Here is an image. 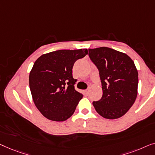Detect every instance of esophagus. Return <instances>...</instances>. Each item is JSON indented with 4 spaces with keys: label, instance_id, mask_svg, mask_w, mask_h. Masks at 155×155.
<instances>
[{
    "label": "esophagus",
    "instance_id": "34e87169",
    "mask_svg": "<svg viewBox=\"0 0 155 155\" xmlns=\"http://www.w3.org/2000/svg\"><path fill=\"white\" fill-rule=\"evenodd\" d=\"M85 93H86V95H88L89 94V89H87V90H85Z\"/></svg>",
    "mask_w": 155,
    "mask_h": 155
}]
</instances>
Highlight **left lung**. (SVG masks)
I'll use <instances>...</instances> for the list:
<instances>
[{"label":"left lung","instance_id":"obj_1","mask_svg":"<svg viewBox=\"0 0 155 155\" xmlns=\"http://www.w3.org/2000/svg\"><path fill=\"white\" fill-rule=\"evenodd\" d=\"M97 67L102 96L93 101L96 112L105 119H118L134 104L138 94V73L134 61L126 54L107 47L88 49Z\"/></svg>","mask_w":155,"mask_h":155}]
</instances>
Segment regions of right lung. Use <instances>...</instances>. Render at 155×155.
<instances>
[{
    "instance_id": "add662e5",
    "label": "right lung",
    "mask_w": 155,
    "mask_h": 155,
    "mask_svg": "<svg viewBox=\"0 0 155 155\" xmlns=\"http://www.w3.org/2000/svg\"><path fill=\"white\" fill-rule=\"evenodd\" d=\"M87 49L59 50L42 55L29 74V88L37 109L45 117L63 121L74 114L83 95L74 89L72 68Z\"/></svg>"
}]
</instances>
